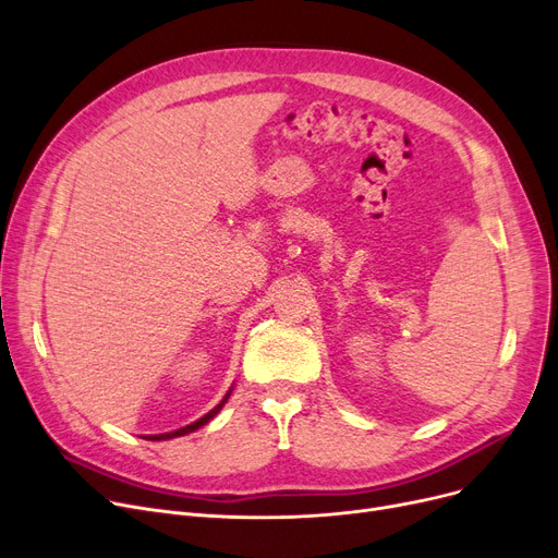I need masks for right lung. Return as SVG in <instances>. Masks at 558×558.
<instances>
[{"label": "right lung", "instance_id": "add662e5", "mask_svg": "<svg viewBox=\"0 0 558 558\" xmlns=\"http://www.w3.org/2000/svg\"><path fill=\"white\" fill-rule=\"evenodd\" d=\"M230 393H232V387L228 389V393L223 396V400L215 407V409H210L208 414L205 416H201L198 421H194V423H190V425H185V427H181V429H173V432H165V434H151V436H146V438H151V441H167V438H175V436H185V434H190V432H194V429H198V427H203L205 423H210L219 412H221V407L228 402V398H230Z\"/></svg>", "mask_w": 558, "mask_h": 558}]
</instances>
